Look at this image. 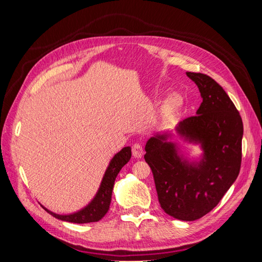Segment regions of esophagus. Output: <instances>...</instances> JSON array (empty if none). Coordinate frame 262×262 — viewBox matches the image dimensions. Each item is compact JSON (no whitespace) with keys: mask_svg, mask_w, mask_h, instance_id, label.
Listing matches in <instances>:
<instances>
[{"mask_svg":"<svg viewBox=\"0 0 262 262\" xmlns=\"http://www.w3.org/2000/svg\"><path fill=\"white\" fill-rule=\"evenodd\" d=\"M143 153H144V150H143V147H142L141 144H139V143L133 144V146H132V154H133L134 157H136V158H141L142 156H143Z\"/></svg>","mask_w":262,"mask_h":262,"instance_id":"34e87169","label":"esophagus"}]
</instances>
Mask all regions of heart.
<instances>
[{"instance_id":"obj_1","label":"heart","mask_w":262,"mask_h":262,"mask_svg":"<svg viewBox=\"0 0 262 262\" xmlns=\"http://www.w3.org/2000/svg\"><path fill=\"white\" fill-rule=\"evenodd\" d=\"M181 107V99L178 96H169L164 102L163 112L166 116H171L176 114Z\"/></svg>"}]
</instances>
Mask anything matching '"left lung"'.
I'll return each mask as SVG.
<instances>
[{"label": "left lung", "instance_id": "obj_1", "mask_svg": "<svg viewBox=\"0 0 262 262\" xmlns=\"http://www.w3.org/2000/svg\"><path fill=\"white\" fill-rule=\"evenodd\" d=\"M195 83L202 102L195 116L176 125L178 137L199 145L198 161L185 157L170 132L156 133L145 145L158 201L168 215L194 221L216 207L239 173L242 117L223 87L202 73H186Z\"/></svg>", "mask_w": 262, "mask_h": 262}]
</instances>
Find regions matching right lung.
Segmentation results:
<instances>
[{
  "mask_svg": "<svg viewBox=\"0 0 262 262\" xmlns=\"http://www.w3.org/2000/svg\"><path fill=\"white\" fill-rule=\"evenodd\" d=\"M131 158V147L125 146L120 152H118L110 161L108 167L105 171V175L101 179L100 186L98 188V191L95 194L92 201L81 209L80 211H76L74 213L70 214H58L54 213L43 205L41 207L51 214L55 219L71 222V223H77V224H84V223H93V222H98L106 215V213L109 210L110 202H112V195H113V189L115 185L116 177L118 176L119 171L121 170L123 166L130 161Z\"/></svg>",
  "mask_w": 262,
  "mask_h": 262,
  "instance_id": "add662e5",
  "label": "right lung"
}]
</instances>
